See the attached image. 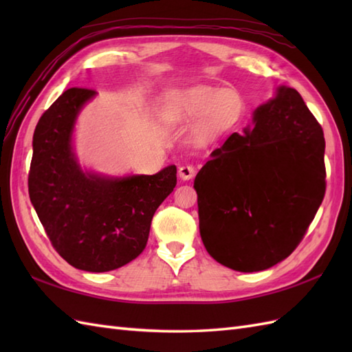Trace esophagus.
<instances>
[{
    "instance_id": "34e87169",
    "label": "esophagus",
    "mask_w": 352,
    "mask_h": 352,
    "mask_svg": "<svg viewBox=\"0 0 352 352\" xmlns=\"http://www.w3.org/2000/svg\"><path fill=\"white\" fill-rule=\"evenodd\" d=\"M197 169L192 166V164H183V166L178 168V174L183 178V180H190V178L195 177Z\"/></svg>"
}]
</instances>
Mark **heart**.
Returning a JSON list of instances; mask_svg holds the SVG:
<instances>
[{
  "instance_id": "b5f03b06",
  "label": "heart",
  "mask_w": 352,
  "mask_h": 352,
  "mask_svg": "<svg viewBox=\"0 0 352 352\" xmlns=\"http://www.w3.org/2000/svg\"><path fill=\"white\" fill-rule=\"evenodd\" d=\"M243 113V100L234 89L195 86L175 95L166 116L175 122H189L201 116L195 129L199 140H208L231 129Z\"/></svg>"
}]
</instances>
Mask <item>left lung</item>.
<instances>
[{
    "label": "left lung",
    "instance_id": "8db88e82",
    "mask_svg": "<svg viewBox=\"0 0 352 352\" xmlns=\"http://www.w3.org/2000/svg\"><path fill=\"white\" fill-rule=\"evenodd\" d=\"M233 133L195 178L207 252L239 272L289 257L325 195L322 126L295 89L281 86Z\"/></svg>",
    "mask_w": 352,
    "mask_h": 352
}]
</instances>
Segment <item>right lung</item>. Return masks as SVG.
I'll return each mask as SVG.
<instances>
[{
  "label": "right lung",
  "instance_id": "add662e5",
  "mask_svg": "<svg viewBox=\"0 0 352 352\" xmlns=\"http://www.w3.org/2000/svg\"><path fill=\"white\" fill-rule=\"evenodd\" d=\"M95 94L71 87L45 110L33 134L28 193L54 250L81 271L107 272L145 250L157 207L177 184V168L124 178L81 170L71 138Z\"/></svg>",
  "mask_w": 352,
  "mask_h": 352
}]
</instances>
